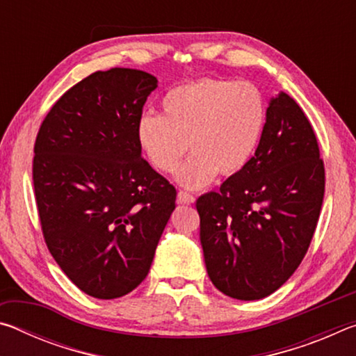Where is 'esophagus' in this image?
Wrapping results in <instances>:
<instances>
[{
	"label": "esophagus",
	"mask_w": 356,
	"mask_h": 356,
	"mask_svg": "<svg viewBox=\"0 0 356 356\" xmlns=\"http://www.w3.org/2000/svg\"><path fill=\"white\" fill-rule=\"evenodd\" d=\"M195 201H196L195 196L190 195V193H186V191H179L177 193V202L179 204H193Z\"/></svg>",
	"instance_id": "obj_1"
}]
</instances>
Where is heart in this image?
<instances>
[{"label":"heart","mask_w":356,"mask_h":356,"mask_svg":"<svg viewBox=\"0 0 356 356\" xmlns=\"http://www.w3.org/2000/svg\"><path fill=\"white\" fill-rule=\"evenodd\" d=\"M161 114H144L136 124L138 143L161 172L176 171V182L201 190L218 176L238 172L251 160L267 119L262 92L248 81L220 78L182 84L160 102Z\"/></svg>","instance_id":"b5f03b06"}]
</instances>
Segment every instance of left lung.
<instances>
[{"label":"left lung","mask_w":356,"mask_h":356,"mask_svg":"<svg viewBox=\"0 0 356 356\" xmlns=\"http://www.w3.org/2000/svg\"><path fill=\"white\" fill-rule=\"evenodd\" d=\"M325 191L309 120L280 91L268 100L254 156L196 201L210 281L227 297L261 300L284 284L314 236Z\"/></svg>","instance_id":"obj_1"}]
</instances>
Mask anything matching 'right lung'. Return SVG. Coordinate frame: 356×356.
Here are the masks:
<instances>
[{"label": "right lung", "instance_id": "1", "mask_svg": "<svg viewBox=\"0 0 356 356\" xmlns=\"http://www.w3.org/2000/svg\"><path fill=\"white\" fill-rule=\"evenodd\" d=\"M154 75L114 67L84 78L40 125L33 180L42 231L84 293L113 300L146 278L176 188L141 155L136 124Z\"/></svg>", "mask_w": 356, "mask_h": 356}]
</instances>
